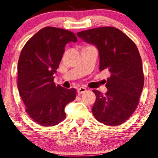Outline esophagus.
Masks as SVG:
<instances>
[{
	"label": "esophagus",
	"mask_w": 158,
	"mask_h": 158,
	"mask_svg": "<svg viewBox=\"0 0 158 158\" xmlns=\"http://www.w3.org/2000/svg\"><path fill=\"white\" fill-rule=\"evenodd\" d=\"M86 92H87V89H86V88H85V87L79 88V89H78V90H77L78 95H81V94H85Z\"/></svg>",
	"instance_id": "esophagus-1"
}]
</instances>
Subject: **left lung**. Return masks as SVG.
<instances>
[{"label": "left lung", "instance_id": "left-lung-1", "mask_svg": "<svg viewBox=\"0 0 158 158\" xmlns=\"http://www.w3.org/2000/svg\"><path fill=\"white\" fill-rule=\"evenodd\" d=\"M77 36L98 48L100 71L110 77L106 83V96L92 90L96 101L92 110L100 123L107 126L121 125L127 121L139 104L144 86L142 58L135 43L118 29L104 27L79 31Z\"/></svg>", "mask_w": 158, "mask_h": 158}]
</instances>
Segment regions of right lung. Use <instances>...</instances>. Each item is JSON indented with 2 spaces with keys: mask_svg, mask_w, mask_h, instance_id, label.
<instances>
[{
  "mask_svg": "<svg viewBox=\"0 0 158 158\" xmlns=\"http://www.w3.org/2000/svg\"><path fill=\"white\" fill-rule=\"evenodd\" d=\"M77 41L76 35L70 31L47 27L29 39L21 52L19 92L27 114L40 125L52 127L64 121L65 107L75 100L77 90L57 87L53 75L59 67L66 44Z\"/></svg>",
  "mask_w": 158,
  "mask_h": 158,
  "instance_id": "add662e5",
  "label": "right lung"
}]
</instances>
